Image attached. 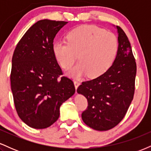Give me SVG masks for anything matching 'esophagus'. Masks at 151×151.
I'll list each match as a JSON object with an SVG mask.
<instances>
[{
  "label": "esophagus",
  "mask_w": 151,
  "mask_h": 151,
  "mask_svg": "<svg viewBox=\"0 0 151 151\" xmlns=\"http://www.w3.org/2000/svg\"><path fill=\"white\" fill-rule=\"evenodd\" d=\"M74 86H75V89H76V90H77L78 86L80 85L81 82L79 80H75V81H74Z\"/></svg>",
  "instance_id": "34e87169"
}]
</instances>
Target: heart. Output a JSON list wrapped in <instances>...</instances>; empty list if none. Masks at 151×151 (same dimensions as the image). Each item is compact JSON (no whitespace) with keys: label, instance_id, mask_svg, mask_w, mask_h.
I'll return each mask as SVG.
<instances>
[{"label":"heart","instance_id":"heart-1","mask_svg":"<svg viewBox=\"0 0 151 151\" xmlns=\"http://www.w3.org/2000/svg\"><path fill=\"white\" fill-rule=\"evenodd\" d=\"M67 42H55L52 50L66 70L73 67L79 54L80 63L70 72L73 77L86 74L90 78L99 77L109 70L116 56L119 42L116 35L97 26L77 27L67 34Z\"/></svg>","mask_w":151,"mask_h":151}]
</instances>
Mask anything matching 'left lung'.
<instances>
[{
	"instance_id": "left-lung-1",
	"label": "left lung",
	"mask_w": 151,
	"mask_h": 151,
	"mask_svg": "<svg viewBox=\"0 0 151 151\" xmlns=\"http://www.w3.org/2000/svg\"><path fill=\"white\" fill-rule=\"evenodd\" d=\"M116 28L119 47L113 65L96 79L83 81L77 89L88 101L87 109L81 114L82 120L96 131H108L117 126L134 95L136 60L126 33L119 26Z\"/></svg>"
}]
</instances>
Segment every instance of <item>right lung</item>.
<instances>
[{
    "label": "right lung",
    "mask_w": 151,
    "mask_h": 151,
    "mask_svg": "<svg viewBox=\"0 0 151 151\" xmlns=\"http://www.w3.org/2000/svg\"><path fill=\"white\" fill-rule=\"evenodd\" d=\"M67 22L41 20L22 36L12 58L10 83L19 117L31 128L45 129L60 116V107L75 92L74 82L61 77L53 53L55 35Z\"/></svg>",
    "instance_id": "1"
}]
</instances>
